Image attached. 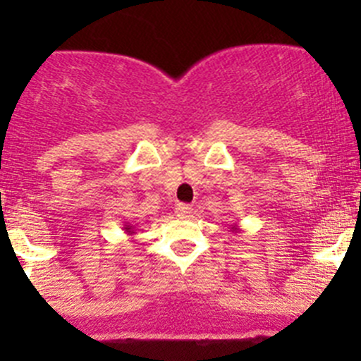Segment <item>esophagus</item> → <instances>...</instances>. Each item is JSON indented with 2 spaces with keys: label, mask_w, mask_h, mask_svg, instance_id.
I'll use <instances>...</instances> for the list:
<instances>
[{
  "label": "esophagus",
  "mask_w": 361,
  "mask_h": 361,
  "mask_svg": "<svg viewBox=\"0 0 361 361\" xmlns=\"http://www.w3.org/2000/svg\"><path fill=\"white\" fill-rule=\"evenodd\" d=\"M192 211H194V207H192L190 204H178V206L174 207V213L180 218H188L192 214Z\"/></svg>",
  "instance_id": "esophagus-1"
}]
</instances>
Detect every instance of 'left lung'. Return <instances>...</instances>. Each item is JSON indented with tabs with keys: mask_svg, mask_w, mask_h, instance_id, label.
Instances as JSON below:
<instances>
[{
	"mask_svg": "<svg viewBox=\"0 0 361 361\" xmlns=\"http://www.w3.org/2000/svg\"><path fill=\"white\" fill-rule=\"evenodd\" d=\"M241 231V228H239V225L238 224H234V225H231V232H235V234H238V232Z\"/></svg>",
	"mask_w": 361,
	"mask_h": 361,
	"instance_id": "1",
	"label": "left lung"
}]
</instances>
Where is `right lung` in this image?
I'll return each instance as SVG.
<instances>
[{
  "instance_id": "right-lung-1",
  "label": "right lung",
  "mask_w": 361,
  "mask_h": 361,
  "mask_svg": "<svg viewBox=\"0 0 361 361\" xmlns=\"http://www.w3.org/2000/svg\"><path fill=\"white\" fill-rule=\"evenodd\" d=\"M137 227H140L137 224H129V221H126V224H123V227H122V231L126 232L127 235H136L137 234Z\"/></svg>"
}]
</instances>
